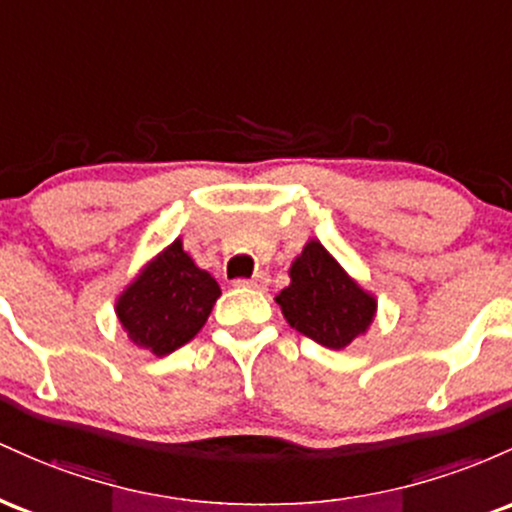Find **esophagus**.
<instances>
[{
  "label": "esophagus",
  "mask_w": 512,
  "mask_h": 512,
  "mask_svg": "<svg viewBox=\"0 0 512 512\" xmlns=\"http://www.w3.org/2000/svg\"><path fill=\"white\" fill-rule=\"evenodd\" d=\"M239 287H251V290H268L271 285V275L268 273H256L251 280H237Z\"/></svg>",
  "instance_id": "esophagus-1"
}]
</instances>
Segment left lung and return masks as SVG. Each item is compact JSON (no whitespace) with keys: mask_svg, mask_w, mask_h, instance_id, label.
Segmentation results:
<instances>
[{"mask_svg":"<svg viewBox=\"0 0 512 512\" xmlns=\"http://www.w3.org/2000/svg\"><path fill=\"white\" fill-rule=\"evenodd\" d=\"M290 285L275 295L292 329L331 350L365 336L377 317V297L365 290L319 239H309L290 263Z\"/></svg>","mask_w":512,"mask_h":512,"instance_id":"8db88e82","label":"left lung"}]
</instances>
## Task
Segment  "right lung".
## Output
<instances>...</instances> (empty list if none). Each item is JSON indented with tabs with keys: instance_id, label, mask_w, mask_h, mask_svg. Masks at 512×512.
Segmentation results:
<instances>
[{
	"instance_id": "1",
	"label": "right lung",
	"mask_w": 512,
	"mask_h": 512,
	"mask_svg": "<svg viewBox=\"0 0 512 512\" xmlns=\"http://www.w3.org/2000/svg\"><path fill=\"white\" fill-rule=\"evenodd\" d=\"M220 295L217 280L174 239L123 287L116 317L132 346L164 358L198 336Z\"/></svg>"
}]
</instances>
